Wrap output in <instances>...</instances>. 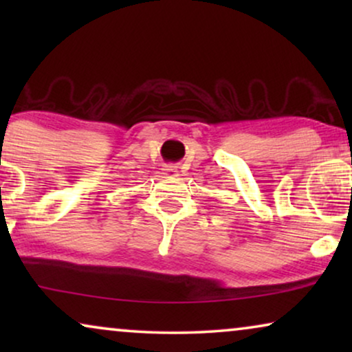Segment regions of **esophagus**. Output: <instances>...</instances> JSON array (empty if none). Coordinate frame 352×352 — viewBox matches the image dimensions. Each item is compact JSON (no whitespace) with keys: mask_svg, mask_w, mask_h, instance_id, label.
Wrapping results in <instances>:
<instances>
[{"mask_svg":"<svg viewBox=\"0 0 352 352\" xmlns=\"http://www.w3.org/2000/svg\"><path fill=\"white\" fill-rule=\"evenodd\" d=\"M163 175H166V176H170V177L177 176V166H175V165L165 166V168H163Z\"/></svg>","mask_w":352,"mask_h":352,"instance_id":"obj_1","label":"esophagus"}]
</instances>
